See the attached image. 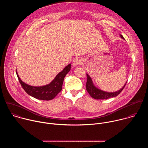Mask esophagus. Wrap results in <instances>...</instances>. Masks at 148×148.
<instances>
[{"mask_svg":"<svg viewBox=\"0 0 148 148\" xmlns=\"http://www.w3.org/2000/svg\"><path fill=\"white\" fill-rule=\"evenodd\" d=\"M82 63V60L80 58H76L73 61V65L75 67L79 66Z\"/></svg>","mask_w":148,"mask_h":148,"instance_id":"esophagus-1","label":"esophagus"}]
</instances>
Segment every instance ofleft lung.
<instances>
[{"mask_svg": "<svg viewBox=\"0 0 148 148\" xmlns=\"http://www.w3.org/2000/svg\"><path fill=\"white\" fill-rule=\"evenodd\" d=\"M121 37L122 38H123V37L122 35H121ZM87 81L86 82L87 91H88V92L89 93V94L91 95V97L96 99H107L110 98L116 97L123 90V89L126 86V82H126L125 86L120 90L116 92H107L103 91L101 90H99L98 88L95 87L94 86L92 81L91 77L88 75V74H87Z\"/></svg>", "mask_w": 148, "mask_h": 148, "instance_id": "obj_1", "label": "left lung"}]
</instances>
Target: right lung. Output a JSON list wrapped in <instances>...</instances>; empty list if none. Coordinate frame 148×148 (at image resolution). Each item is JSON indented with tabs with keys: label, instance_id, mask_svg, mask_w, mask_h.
<instances>
[{
	"label": "right lung",
	"instance_id": "obj_1",
	"mask_svg": "<svg viewBox=\"0 0 148 148\" xmlns=\"http://www.w3.org/2000/svg\"><path fill=\"white\" fill-rule=\"evenodd\" d=\"M71 64L67 66L59 73L49 84L42 87H33L27 85L20 79L16 71L18 81L23 90L30 96L40 100L49 101L53 99L62 90L64 77L71 69Z\"/></svg>",
	"mask_w": 148,
	"mask_h": 148
}]
</instances>
